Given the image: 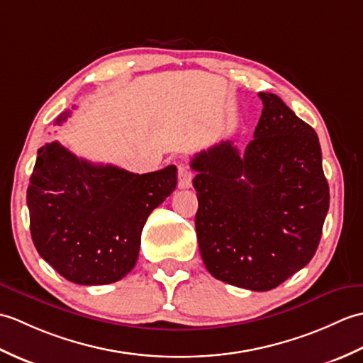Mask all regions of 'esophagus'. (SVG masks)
<instances>
[{"mask_svg": "<svg viewBox=\"0 0 363 363\" xmlns=\"http://www.w3.org/2000/svg\"><path fill=\"white\" fill-rule=\"evenodd\" d=\"M177 175H179V188L180 189H188L192 184V172L186 164L180 163L177 166Z\"/></svg>", "mask_w": 363, "mask_h": 363, "instance_id": "34e87169", "label": "esophagus"}]
</instances>
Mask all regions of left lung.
Segmentation results:
<instances>
[{"instance_id": "left-lung-1", "label": "left lung", "mask_w": 363, "mask_h": 363, "mask_svg": "<svg viewBox=\"0 0 363 363\" xmlns=\"http://www.w3.org/2000/svg\"><path fill=\"white\" fill-rule=\"evenodd\" d=\"M257 96L264 108L244 154L222 141L191 167L205 267L223 283L265 292L315 255L329 186L315 130L277 94Z\"/></svg>"}]
</instances>
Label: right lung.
<instances>
[{"instance_id": "right-lung-1", "label": "right lung", "mask_w": 363, "mask_h": 363, "mask_svg": "<svg viewBox=\"0 0 363 363\" xmlns=\"http://www.w3.org/2000/svg\"><path fill=\"white\" fill-rule=\"evenodd\" d=\"M68 116L62 113L55 124ZM175 186V166L140 175L48 143L37 152L26 194L32 240L71 283H115L135 267L144 223Z\"/></svg>"}]
</instances>
